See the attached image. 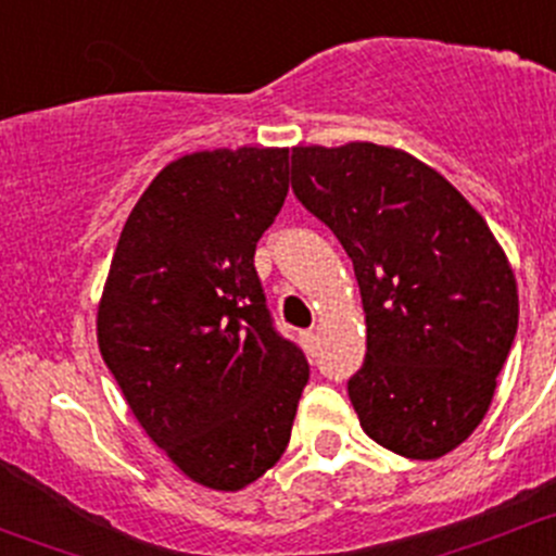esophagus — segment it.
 <instances>
[{
  "label": "esophagus",
  "instance_id": "esophagus-1",
  "mask_svg": "<svg viewBox=\"0 0 556 556\" xmlns=\"http://www.w3.org/2000/svg\"><path fill=\"white\" fill-rule=\"evenodd\" d=\"M302 343H305V349L313 354V351H316V343H318V334L313 332V329H307V332H302Z\"/></svg>",
  "mask_w": 556,
  "mask_h": 556
}]
</instances>
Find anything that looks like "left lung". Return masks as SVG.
Returning <instances> with one entry per match:
<instances>
[{"instance_id":"8db88e82","label":"left lung","mask_w":556,"mask_h":556,"mask_svg":"<svg viewBox=\"0 0 556 556\" xmlns=\"http://www.w3.org/2000/svg\"><path fill=\"white\" fill-rule=\"evenodd\" d=\"M291 189L354 262L362 430L400 457H443L481 425L519 327L492 229L441 173L376 142L291 148Z\"/></svg>"}]
</instances>
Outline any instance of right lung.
<instances>
[{
	"label": "right lung",
	"instance_id": "add662e5",
	"mask_svg": "<svg viewBox=\"0 0 556 556\" xmlns=\"http://www.w3.org/2000/svg\"><path fill=\"white\" fill-rule=\"evenodd\" d=\"M286 191L289 148L175 159L126 218L99 302V351L131 414L218 492L278 463L311 376L273 327L254 267Z\"/></svg>",
	"mask_w": 556,
	"mask_h": 556
}]
</instances>
